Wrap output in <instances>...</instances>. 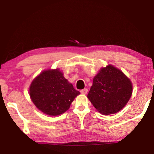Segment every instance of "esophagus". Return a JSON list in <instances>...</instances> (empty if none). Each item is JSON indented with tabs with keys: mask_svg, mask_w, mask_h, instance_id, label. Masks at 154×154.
Wrapping results in <instances>:
<instances>
[{
	"mask_svg": "<svg viewBox=\"0 0 154 154\" xmlns=\"http://www.w3.org/2000/svg\"><path fill=\"white\" fill-rule=\"evenodd\" d=\"M81 93H82V94H87V92H88V89L87 88H85V89H83V90H81Z\"/></svg>",
	"mask_w": 154,
	"mask_h": 154,
	"instance_id": "esophagus-1",
	"label": "esophagus"
}]
</instances>
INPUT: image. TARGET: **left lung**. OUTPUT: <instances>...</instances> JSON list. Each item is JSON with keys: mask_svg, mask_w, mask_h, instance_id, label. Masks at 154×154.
I'll return each instance as SVG.
<instances>
[{"mask_svg": "<svg viewBox=\"0 0 154 154\" xmlns=\"http://www.w3.org/2000/svg\"><path fill=\"white\" fill-rule=\"evenodd\" d=\"M132 91L130 80L119 69L109 65L94 77L88 97L99 112L109 115L119 112L125 106Z\"/></svg>", "mask_w": 154, "mask_h": 154, "instance_id": "1", "label": "left lung"}]
</instances>
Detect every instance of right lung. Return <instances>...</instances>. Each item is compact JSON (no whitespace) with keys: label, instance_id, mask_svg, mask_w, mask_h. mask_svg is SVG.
Masks as SVG:
<instances>
[{"label":"right lung","instance_id":"obj_1","mask_svg":"<svg viewBox=\"0 0 154 154\" xmlns=\"http://www.w3.org/2000/svg\"><path fill=\"white\" fill-rule=\"evenodd\" d=\"M30 97L39 110L50 116H57L68 110L80 94L63 76L59 69L42 72L29 88Z\"/></svg>","mask_w":154,"mask_h":154}]
</instances>
